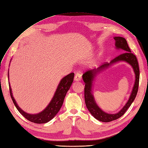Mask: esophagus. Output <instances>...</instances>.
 <instances>
[{"mask_svg": "<svg viewBox=\"0 0 148 148\" xmlns=\"http://www.w3.org/2000/svg\"><path fill=\"white\" fill-rule=\"evenodd\" d=\"M82 78V74L80 72H77L75 75V81H79Z\"/></svg>", "mask_w": 148, "mask_h": 148, "instance_id": "1", "label": "esophagus"}]
</instances>
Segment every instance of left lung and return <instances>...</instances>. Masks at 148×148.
<instances>
[{
    "mask_svg": "<svg viewBox=\"0 0 148 148\" xmlns=\"http://www.w3.org/2000/svg\"><path fill=\"white\" fill-rule=\"evenodd\" d=\"M114 39L115 40L116 49L123 50L125 53L115 57L110 63H104L100 66H99L98 69L86 71L83 75V79L84 82L85 83V101L86 108L95 118L102 122H110L122 116L134 100L136 97L139 86V69L136 57L131 52V50L128 47V45H127L126 40L125 38L121 37H114ZM121 61L128 62L133 67L135 73V83L129 101L123 108L118 113L116 114H106L99 108L94 100L92 93L93 78L97 73L107 68L113 63Z\"/></svg>",
    "mask_w": 148,
    "mask_h": 148,
    "instance_id": "obj_1",
    "label": "left lung"
}]
</instances>
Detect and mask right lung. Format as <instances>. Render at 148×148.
Returning <instances> with one entry per match:
<instances>
[{"label":"right lung","instance_id":"1","mask_svg":"<svg viewBox=\"0 0 148 148\" xmlns=\"http://www.w3.org/2000/svg\"><path fill=\"white\" fill-rule=\"evenodd\" d=\"M8 76H9V75H8ZM73 78L74 73H71L65 76V77H63L61 79L57 87V90L55 91L53 97L51 99L49 105L46 107V108L44 110H43L42 112L38 114H31L27 113L21 108H20V107L18 106L14 98L13 97L10 83H9L10 97L18 111L27 119L31 122L37 124L45 123L49 122L51 119L53 118L58 113L59 110H60L67 91L69 90L71 84H72L73 82ZM8 78H9V77H8Z\"/></svg>","mask_w":148,"mask_h":148}]
</instances>
